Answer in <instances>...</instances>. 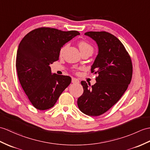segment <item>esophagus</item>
I'll use <instances>...</instances> for the list:
<instances>
[{"label": "esophagus", "mask_w": 150, "mask_h": 150, "mask_svg": "<svg viewBox=\"0 0 150 150\" xmlns=\"http://www.w3.org/2000/svg\"><path fill=\"white\" fill-rule=\"evenodd\" d=\"M71 82L73 83H78L79 82V81L77 79H76V78H72Z\"/></svg>", "instance_id": "obj_1"}]
</instances>
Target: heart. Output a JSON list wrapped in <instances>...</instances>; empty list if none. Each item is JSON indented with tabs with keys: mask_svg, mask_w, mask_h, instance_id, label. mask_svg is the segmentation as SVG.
<instances>
[{
	"mask_svg": "<svg viewBox=\"0 0 150 150\" xmlns=\"http://www.w3.org/2000/svg\"><path fill=\"white\" fill-rule=\"evenodd\" d=\"M79 49H80V50H81V52L89 51V52H91L93 53V47L88 43L86 42V41H81V42L79 43ZM66 48H67V46H64L61 48V51H60L61 54L63 53V52L65 50Z\"/></svg>",
	"mask_w": 150,
	"mask_h": 150,
	"instance_id": "obj_1",
	"label": "heart"
}]
</instances>
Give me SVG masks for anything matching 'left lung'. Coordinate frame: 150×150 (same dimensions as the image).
<instances>
[{
  "instance_id": "8db88e82",
  "label": "left lung",
  "mask_w": 150,
  "mask_h": 150,
  "mask_svg": "<svg viewBox=\"0 0 150 150\" xmlns=\"http://www.w3.org/2000/svg\"><path fill=\"white\" fill-rule=\"evenodd\" d=\"M84 34L98 45V55L91 69L98 76L92 86L81 81L83 93L77 105L83 114L97 116L110 109L126 91L132 80V64L123 45L112 34L105 31Z\"/></svg>"
}]
</instances>
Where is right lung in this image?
I'll return each mask as SVG.
<instances>
[{
  "label": "right lung",
  "mask_w": 150,
  "mask_h": 150,
  "mask_svg": "<svg viewBox=\"0 0 150 150\" xmlns=\"http://www.w3.org/2000/svg\"><path fill=\"white\" fill-rule=\"evenodd\" d=\"M79 34L76 30L41 27L30 31L20 43L17 74L24 92L37 109L52 108L71 83L70 76L52 74L49 65L58 60L63 45Z\"/></svg>",
  "instance_id": "1"
}]
</instances>
